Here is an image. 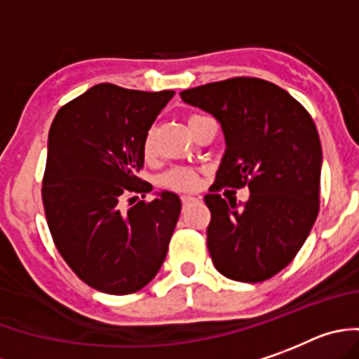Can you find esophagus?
I'll return each mask as SVG.
<instances>
[{
    "instance_id": "obj_1",
    "label": "esophagus",
    "mask_w": 359,
    "mask_h": 359,
    "mask_svg": "<svg viewBox=\"0 0 359 359\" xmlns=\"http://www.w3.org/2000/svg\"><path fill=\"white\" fill-rule=\"evenodd\" d=\"M195 196H191V195H184L182 196V203L184 205H187V203H191V202H195Z\"/></svg>"
}]
</instances>
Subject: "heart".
Masks as SVG:
<instances>
[{"label":"heart","mask_w":359,"mask_h":359,"mask_svg":"<svg viewBox=\"0 0 359 359\" xmlns=\"http://www.w3.org/2000/svg\"><path fill=\"white\" fill-rule=\"evenodd\" d=\"M143 150H144V156H147L148 159L154 156V141H151L150 134L144 137ZM164 184H166L168 187H173V189H182V191H187V189H195V187L198 186V175H196V172L195 170H191V168H175V170H172V172L164 177Z\"/></svg>","instance_id":"obj_1"}]
</instances>
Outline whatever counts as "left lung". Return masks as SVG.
<instances>
[{"mask_svg":"<svg viewBox=\"0 0 359 359\" xmlns=\"http://www.w3.org/2000/svg\"><path fill=\"white\" fill-rule=\"evenodd\" d=\"M222 127L225 154L216 172L208 248L229 279L261 283L292 263L304 245L320 196L322 144L311 116L290 93L261 79H229L180 93ZM249 184L243 208L215 193Z\"/></svg>","mask_w":359,"mask_h":359,"instance_id":"8db88e82","label":"left lung"}]
</instances>
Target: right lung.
<instances>
[{
  "instance_id": "obj_1",
  "label": "right lung",
  "mask_w": 359,
  "mask_h": 359,
  "mask_svg": "<svg viewBox=\"0 0 359 359\" xmlns=\"http://www.w3.org/2000/svg\"><path fill=\"white\" fill-rule=\"evenodd\" d=\"M173 95L98 83L51 123L43 182L48 227L71 270L98 292H140L166 259L179 195L154 193L151 202L130 208L123 198L151 191L137 177L144 137Z\"/></svg>"
}]
</instances>
